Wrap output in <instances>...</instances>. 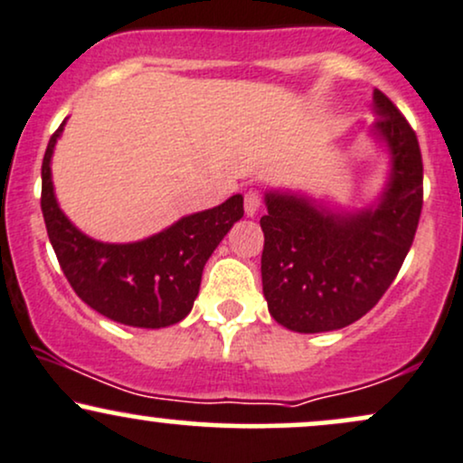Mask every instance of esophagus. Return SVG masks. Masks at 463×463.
<instances>
[{"mask_svg":"<svg viewBox=\"0 0 463 463\" xmlns=\"http://www.w3.org/2000/svg\"><path fill=\"white\" fill-rule=\"evenodd\" d=\"M263 204V198L259 191H248L246 198H243V209H246V215L248 217H254L259 213V209H261Z\"/></svg>","mask_w":463,"mask_h":463,"instance_id":"esophagus-1","label":"esophagus"}]
</instances>
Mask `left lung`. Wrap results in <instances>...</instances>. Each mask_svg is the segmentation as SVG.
Segmentation results:
<instances>
[{
    "mask_svg": "<svg viewBox=\"0 0 463 463\" xmlns=\"http://www.w3.org/2000/svg\"><path fill=\"white\" fill-rule=\"evenodd\" d=\"M372 135L390 150V178L374 206L331 211L291 191H268L261 217L263 296L296 333H324L364 317L394 283L422 211V154L401 110L374 91Z\"/></svg>",
    "mask_w": 463,
    "mask_h": 463,
    "instance_id": "left-lung-1",
    "label": "left lung"
}]
</instances>
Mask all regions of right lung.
<instances>
[{"mask_svg": "<svg viewBox=\"0 0 463 463\" xmlns=\"http://www.w3.org/2000/svg\"><path fill=\"white\" fill-rule=\"evenodd\" d=\"M52 135L41 167V209L58 263L73 291L109 320L137 328L172 326L189 316L202 269L232 224L243 217V195L187 215L156 235L132 243H104L78 231L62 213L52 184Z\"/></svg>", "mask_w": 463, "mask_h": 463, "instance_id": "obj_1", "label": "right lung"}]
</instances>
